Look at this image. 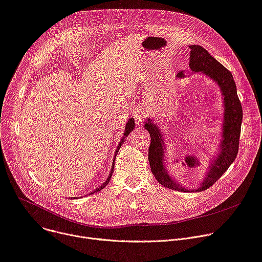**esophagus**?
<instances>
[{
	"instance_id": "esophagus-1",
	"label": "esophagus",
	"mask_w": 262,
	"mask_h": 262,
	"mask_svg": "<svg viewBox=\"0 0 262 262\" xmlns=\"http://www.w3.org/2000/svg\"><path fill=\"white\" fill-rule=\"evenodd\" d=\"M133 116H134V118H135V120H136V122H137V124L140 125V124H142V122H143L144 118L146 117V114H145V112H144L143 110L137 108V110L134 111Z\"/></svg>"
}]
</instances>
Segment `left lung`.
Wrapping results in <instances>:
<instances>
[{
  "mask_svg": "<svg viewBox=\"0 0 262 262\" xmlns=\"http://www.w3.org/2000/svg\"><path fill=\"white\" fill-rule=\"evenodd\" d=\"M189 67L194 73H203L212 78L220 86L223 95L224 114L222 125V141L220 152L217 158L213 160L210 170L205 175L202 184L193 191H202L211 187L230 167L236 159L239 148V139L242 122V106L237 95L236 84L233 75L215 58H213L206 49L200 45H190ZM178 78H183L182 72L177 74ZM144 127L150 135V144L148 148V161L151 172L156 180L164 187L173 190H185L178 183L173 181L167 173L164 166V142L160 129L151 123L148 119Z\"/></svg>",
  "mask_w": 262,
  "mask_h": 262,
  "instance_id": "obj_1",
  "label": "left lung"
}]
</instances>
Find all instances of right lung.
I'll return each instance as SVG.
<instances>
[{
    "mask_svg": "<svg viewBox=\"0 0 262 262\" xmlns=\"http://www.w3.org/2000/svg\"><path fill=\"white\" fill-rule=\"evenodd\" d=\"M134 127H135V120L133 119V118H130L129 120H128V122H127V124H126V127H125V132H124V137L121 139V142L119 143V145H118V148H117V150H116V154H115V159H116V155H117V152H118V150H119V148H120V146H121V144L124 142V138L125 137H127L128 136V134L134 129ZM115 163V162H114ZM113 171H114V164H113V167H112V170H111V173H110V176H108V178H107V180L104 182L100 187H98L97 189H95L94 191H92V194H94V193H98L99 190H101V189H103L104 187L106 186V184H108V182L111 181V178H112V175H113Z\"/></svg>",
    "mask_w": 262,
    "mask_h": 262,
    "instance_id": "right-lung-1",
    "label": "right lung"
}]
</instances>
